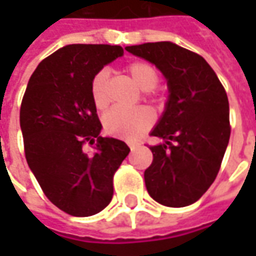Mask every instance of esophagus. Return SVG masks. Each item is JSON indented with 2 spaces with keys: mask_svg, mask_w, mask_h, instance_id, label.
Returning a JSON list of instances; mask_svg holds the SVG:
<instances>
[{
  "mask_svg": "<svg viewBox=\"0 0 256 256\" xmlns=\"http://www.w3.org/2000/svg\"><path fill=\"white\" fill-rule=\"evenodd\" d=\"M136 148H138V144H130V150L131 151H135Z\"/></svg>",
  "mask_w": 256,
  "mask_h": 256,
  "instance_id": "34e87169",
  "label": "esophagus"
}]
</instances>
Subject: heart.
<instances>
[{
  "instance_id": "b5f03b06",
  "label": "heart",
  "mask_w": 256,
  "mask_h": 256,
  "mask_svg": "<svg viewBox=\"0 0 256 256\" xmlns=\"http://www.w3.org/2000/svg\"><path fill=\"white\" fill-rule=\"evenodd\" d=\"M128 72L136 86L150 92L158 85L160 74L156 68L150 62L136 61L128 66ZM110 72L108 70H101L94 75L91 81V96L94 105L98 110H105L110 104V92H108ZM105 132L124 138V140H136L148 131L154 124V115L146 108H132L126 110L121 106H115L104 115L102 118Z\"/></svg>"
}]
</instances>
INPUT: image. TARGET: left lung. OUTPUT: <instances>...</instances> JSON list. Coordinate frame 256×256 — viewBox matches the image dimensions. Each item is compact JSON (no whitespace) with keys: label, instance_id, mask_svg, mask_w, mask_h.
Instances as JSON below:
<instances>
[{"label":"left lung","instance_id":"1","mask_svg":"<svg viewBox=\"0 0 256 256\" xmlns=\"http://www.w3.org/2000/svg\"><path fill=\"white\" fill-rule=\"evenodd\" d=\"M155 65L168 85V100L151 135L154 161L145 186L165 206L196 202L215 181L230 142V102L216 74L201 55L171 41L125 48Z\"/></svg>","mask_w":256,"mask_h":256}]
</instances>
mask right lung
I'll return each instance as SVG.
<instances>
[{"mask_svg":"<svg viewBox=\"0 0 256 256\" xmlns=\"http://www.w3.org/2000/svg\"><path fill=\"white\" fill-rule=\"evenodd\" d=\"M122 55L120 45H65L38 64L22 98L28 166L46 198L74 216L95 215L111 202L114 174L130 154L124 141L100 135L91 96L94 75Z\"/></svg>","mask_w":256,"mask_h":256,"instance_id":"right-lung-1","label":"right lung"}]
</instances>
